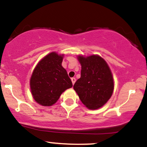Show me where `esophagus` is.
Returning <instances> with one entry per match:
<instances>
[{
    "instance_id": "34e87169",
    "label": "esophagus",
    "mask_w": 147,
    "mask_h": 147,
    "mask_svg": "<svg viewBox=\"0 0 147 147\" xmlns=\"http://www.w3.org/2000/svg\"><path fill=\"white\" fill-rule=\"evenodd\" d=\"M71 81H72V84H75V82H76V79L75 78V77H72V78H71Z\"/></svg>"
}]
</instances>
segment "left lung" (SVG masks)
<instances>
[{"mask_svg": "<svg viewBox=\"0 0 147 147\" xmlns=\"http://www.w3.org/2000/svg\"><path fill=\"white\" fill-rule=\"evenodd\" d=\"M82 65L81 77L73 88L86 107L96 110L102 107L113 95L114 80L109 65L97 55L77 56Z\"/></svg>", "mask_w": 147, "mask_h": 147, "instance_id": "8db88e82", "label": "left lung"}]
</instances>
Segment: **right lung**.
<instances>
[{
    "mask_svg": "<svg viewBox=\"0 0 147 147\" xmlns=\"http://www.w3.org/2000/svg\"><path fill=\"white\" fill-rule=\"evenodd\" d=\"M63 55L50 52L34 69L30 81V90L34 99L40 105H53L62 92L72 86L71 79L61 65Z\"/></svg>",
    "mask_w": 147,
    "mask_h": 147,
    "instance_id": "add662e5",
    "label": "right lung"
}]
</instances>
